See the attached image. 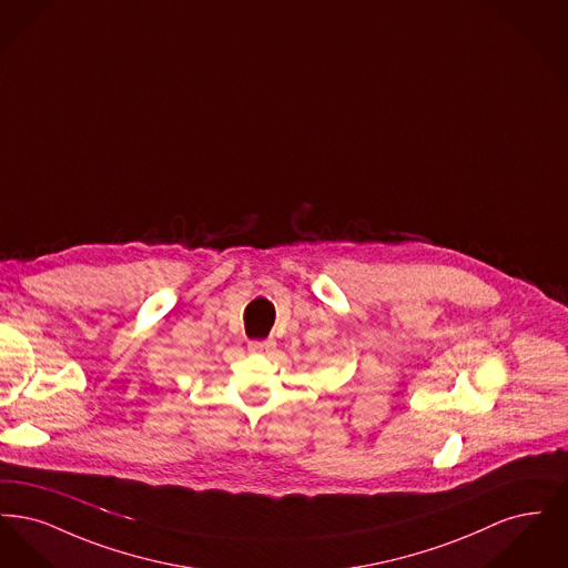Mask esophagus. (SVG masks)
<instances>
[{"label": "esophagus", "mask_w": 568, "mask_h": 568, "mask_svg": "<svg viewBox=\"0 0 568 568\" xmlns=\"http://www.w3.org/2000/svg\"><path fill=\"white\" fill-rule=\"evenodd\" d=\"M276 347V343L272 338L266 341H251L248 343V352L251 353H271Z\"/></svg>", "instance_id": "obj_1"}]
</instances>
